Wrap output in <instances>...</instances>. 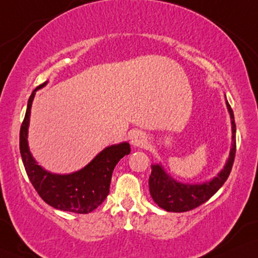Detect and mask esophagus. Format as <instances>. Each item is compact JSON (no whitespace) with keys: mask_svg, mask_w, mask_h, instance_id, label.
Masks as SVG:
<instances>
[{"mask_svg":"<svg viewBox=\"0 0 258 258\" xmlns=\"http://www.w3.org/2000/svg\"><path fill=\"white\" fill-rule=\"evenodd\" d=\"M146 143V138H145V135L143 132H139L137 131L133 133L131 136V144L133 146H143Z\"/></svg>","mask_w":258,"mask_h":258,"instance_id":"1","label":"esophagus"}]
</instances>
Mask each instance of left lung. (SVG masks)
I'll return each mask as SVG.
<instances>
[{"label":"left lung","mask_w":258,"mask_h":258,"mask_svg":"<svg viewBox=\"0 0 258 258\" xmlns=\"http://www.w3.org/2000/svg\"><path fill=\"white\" fill-rule=\"evenodd\" d=\"M226 103L231 119H232L233 142L226 165L220 174L211 182L195 185L177 183L171 180L159 165H153L149 178L150 194L156 204L163 210L168 212H187L194 210L213 197L229 177L234 162V156H236V123H234L233 110L227 101Z\"/></svg>","instance_id":"1"}]
</instances>
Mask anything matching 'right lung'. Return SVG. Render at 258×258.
I'll return each instance as SVG.
<instances>
[{
	"label": "right lung",
	"instance_id": "right-lung-1",
	"mask_svg": "<svg viewBox=\"0 0 258 258\" xmlns=\"http://www.w3.org/2000/svg\"><path fill=\"white\" fill-rule=\"evenodd\" d=\"M28 99L25 119L20 128V153L25 170L37 193L50 206L60 211L86 214L105 201L109 193L110 180L116 163L131 152L130 144L109 146L100 152L82 170L70 175H53L45 171L32 158L27 145V127L32 101L39 88Z\"/></svg>",
	"mask_w": 258,
	"mask_h": 258
}]
</instances>
